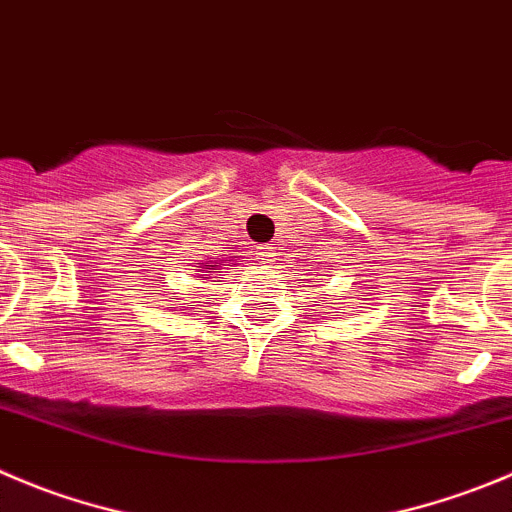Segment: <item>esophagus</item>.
<instances>
[{"label":"esophagus","mask_w":512,"mask_h":512,"mask_svg":"<svg viewBox=\"0 0 512 512\" xmlns=\"http://www.w3.org/2000/svg\"><path fill=\"white\" fill-rule=\"evenodd\" d=\"M259 256H261V261H264V264H269L271 256H274V253H271V248H261Z\"/></svg>","instance_id":"1"}]
</instances>
